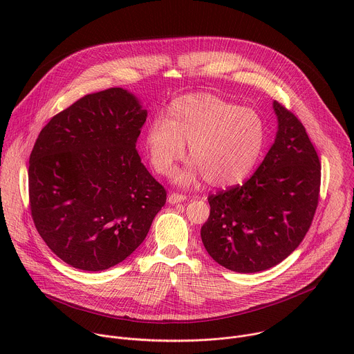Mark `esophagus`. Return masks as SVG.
<instances>
[{
    "instance_id": "1",
    "label": "esophagus",
    "mask_w": 354,
    "mask_h": 354,
    "mask_svg": "<svg viewBox=\"0 0 354 354\" xmlns=\"http://www.w3.org/2000/svg\"><path fill=\"white\" fill-rule=\"evenodd\" d=\"M186 200V196L185 194H180V193H171L168 196V201L171 205H176V203H180V201H185Z\"/></svg>"
}]
</instances>
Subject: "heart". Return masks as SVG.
Masks as SVG:
<instances>
[{"mask_svg": "<svg viewBox=\"0 0 354 354\" xmlns=\"http://www.w3.org/2000/svg\"><path fill=\"white\" fill-rule=\"evenodd\" d=\"M145 151L157 174L169 176L187 154L192 165L176 176L190 183L203 175L212 186L243 180L258 164L266 144V127L258 112L209 93L178 97L144 136Z\"/></svg>", "mask_w": 354, "mask_h": 354, "instance_id": "1", "label": "heart"}]
</instances>
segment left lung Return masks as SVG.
Listing matches in <instances>:
<instances>
[{
  "label": "left lung",
  "instance_id": "left-lung-1",
  "mask_svg": "<svg viewBox=\"0 0 354 354\" xmlns=\"http://www.w3.org/2000/svg\"><path fill=\"white\" fill-rule=\"evenodd\" d=\"M274 144L249 179L207 197L201 227L209 255L225 269L257 273L284 261L308 232L319 200L321 162L297 116L273 102Z\"/></svg>",
  "mask_w": 354,
  "mask_h": 354
}]
</instances>
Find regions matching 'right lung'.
<instances>
[{"label": "right lung", "instance_id": "add662e5", "mask_svg": "<svg viewBox=\"0 0 354 354\" xmlns=\"http://www.w3.org/2000/svg\"><path fill=\"white\" fill-rule=\"evenodd\" d=\"M147 111L123 88L80 97L41 129L29 158L35 227L67 265L99 272L141 245L167 201L136 142Z\"/></svg>", "mask_w": 354, "mask_h": 354}]
</instances>
